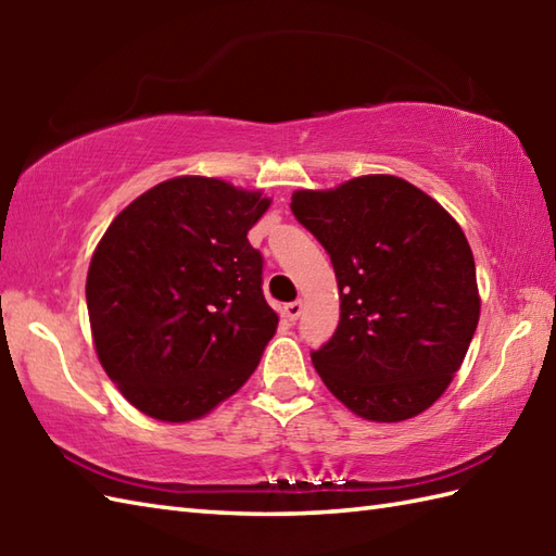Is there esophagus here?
I'll list each match as a JSON object with an SVG mask.
<instances>
[{
  "mask_svg": "<svg viewBox=\"0 0 556 556\" xmlns=\"http://www.w3.org/2000/svg\"><path fill=\"white\" fill-rule=\"evenodd\" d=\"M285 313L289 320H299L301 313H303V301H291L285 305Z\"/></svg>",
  "mask_w": 556,
  "mask_h": 556,
  "instance_id": "34e87169",
  "label": "esophagus"
}]
</instances>
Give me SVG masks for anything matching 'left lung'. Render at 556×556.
<instances>
[{
	"mask_svg": "<svg viewBox=\"0 0 556 556\" xmlns=\"http://www.w3.org/2000/svg\"><path fill=\"white\" fill-rule=\"evenodd\" d=\"M291 212L329 253L339 285L337 332L311 353L329 392L375 422L430 408L480 317L476 260L456 219L389 174L296 191Z\"/></svg>",
	"mask_w": 556,
	"mask_h": 556,
	"instance_id": "1",
	"label": "left lung"
}]
</instances>
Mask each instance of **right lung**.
<instances>
[{"label": "right lung", "instance_id": "1", "mask_svg": "<svg viewBox=\"0 0 556 556\" xmlns=\"http://www.w3.org/2000/svg\"><path fill=\"white\" fill-rule=\"evenodd\" d=\"M269 198L176 176L114 217L90 260L86 301L98 358L150 418H203L257 368L279 317L263 296L248 231Z\"/></svg>", "mask_w": 556, "mask_h": 556}]
</instances>
